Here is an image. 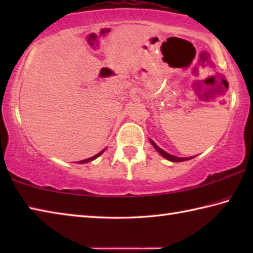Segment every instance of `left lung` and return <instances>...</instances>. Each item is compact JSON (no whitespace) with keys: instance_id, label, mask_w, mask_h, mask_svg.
<instances>
[{"instance_id":"obj_1","label":"left lung","mask_w":253,"mask_h":253,"mask_svg":"<svg viewBox=\"0 0 253 253\" xmlns=\"http://www.w3.org/2000/svg\"><path fill=\"white\" fill-rule=\"evenodd\" d=\"M149 142H151V144L153 145L154 146V148L156 149V151L161 154V155L164 157V158H166V160H169V161H170V162H184V161H188V160H191V158H193V157H195V156H193V157H177V156H174V155H170V154H169V153H166L165 151H163L162 148H160L157 146V145L153 142V140L149 138Z\"/></svg>"}]
</instances>
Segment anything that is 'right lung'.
Instances as JSON below:
<instances>
[{
  "mask_svg": "<svg viewBox=\"0 0 253 253\" xmlns=\"http://www.w3.org/2000/svg\"><path fill=\"white\" fill-rule=\"evenodd\" d=\"M106 151V148L104 149V151H101L100 153H98L97 155H95V156H92V157H90V158H87V160H84V161H80V162H77V163H79V164H84V163H88V162H91V161H93V160H96L97 157H99L102 153H104Z\"/></svg>",
  "mask_w": 253,
  "mask_h": 253,
  "instance_id": "obj_1",
  "label": "right lung"
}]
</instances>
